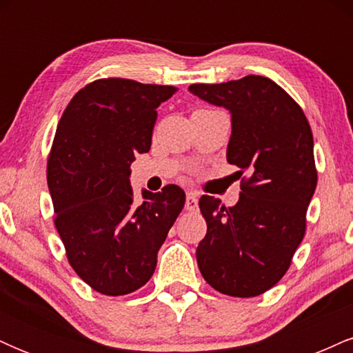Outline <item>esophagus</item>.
Returning <instances> with one entry per match:
<instances>
[{
	"label": "esophagus",
	"mask_w": 353,
	"mask_h": 353,
	"mask_svg": "<svg viewBox=\"0 0 353 353\" xmlns=\"http://www.w3.org/2000/svg\"><path fill=\"white\" fill-rule=\"evenodd\" d=\"M197 205H199L197 194L196 192H188V196H185V209H188V210H197Z\"/></svg>",
	"instance_id": "obj_1"
}]
</instances>
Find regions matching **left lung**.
<instances>
[{
    "mask_svg": "<svg viewBox=\"0 0 353 353\" xmlns=\"http://www.w3.org/2000/svg\"><path fill=\"white\" fill-rule=\"evenodd\" d=\"M189 91L230 112L228 161L241 176L247 172L232 208L201 197L208 234L197 245V265L221 294L255 297L283 277L305 234L317 188L312 129L302 108L264 76L190 84Z\"/></svg>",
    "mask_w": 353,
    "mask_h": 353,
    "instance_id": "obj_1",
    "label": "left lung"
}]
</instances>
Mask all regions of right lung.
Returning a JSON list of instances; mask_svg holds the SVG:
<instances>
[{"mask_svg": "<svg viewBox=\"0 0 353 353\" xmlns=\"http://www.w3.org/2000/svg\"><path fill=\"white\" fill-rule=\"evenodd\" d=\"M177 88L108 78L79 89L64 109L48 157L54 225L74 272L96 292L125 295L156 270L157 252L185 202L184 190H143L131 163L151 149L156 109Z\"/></svg>", "mask_w": 353, "mask_h": 353, "instance_id": "1", "label": "right lung"}]
</instances>
